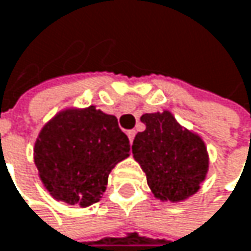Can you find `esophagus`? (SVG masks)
Masks as SVG:
<instances>
[{"instance_id": "esophagus-1", "label": "esophagus", "mask_w": 251, "mask_h": 251, "mask_svg": "<svg viewBox=\"0 0 251 251\" xmlns=\"http://www.w3.org/2000/svg\"><path fill=\"white\" fill-rule=\"evenodd\" d=\"M127 136H128L130 142L133 143V140H134V136H136V131H134V130H128V131H127Z\"/></svg>"}]
</instances>
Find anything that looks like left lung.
<instances>
[{
    "instance_id": "8db88e82",
    "label": "left lung",
    "mask_w": 251,
    "mask_h": 251,
    "mask_svg": "<svg viewBox=\"0 0 251 251\" xmlns=\"http://www.w3.org/2000/svg\"><path fill=\"white\" fill-rule=\"evenodd\" d=\"M140 120L146 130L136 134L133 155L155 197L180 201L194 194L209 167L203 140L183 128L168 111L145 114Z\"/></svg>"
}]
</instances>
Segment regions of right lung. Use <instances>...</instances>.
<instances>
[{
    "mask_svg": "<svg viewBox=\"0 0 251 251\" xmlns=\"http://www.w3.org/2000/svg\"><path fill=\"white\" fill-rule=\"evenodd\" d=\"M130 149L114 115L95 106L67 109L41 130L35 164L54 199L86 207L99 201L111 170L130 155Z\"/></svg>",
    "mask_w": 251,
    "mask_h": 251,
    "instance_id": "1",
    "label": "right lung"
}]
</instances>
